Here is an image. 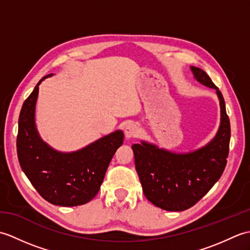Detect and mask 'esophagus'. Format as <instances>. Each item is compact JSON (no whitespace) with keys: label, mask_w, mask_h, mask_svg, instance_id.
Masks as SVG:
<instances>
[{"label":"esophagus","mask_w":250,"mask_h":250,"mask_svg":"<svg viewBox=\"0 0 250 250\" xmlns=\"http://www.w3.org/2000/svg\"><path fill=\"white\" fill-rule=\"evenodd\" d=\"M139 134V126L135 124H128L125 128V135L126 139H132V137H135Z\"/></svg>","instance_id":"esophagus-1"}]
</instances>
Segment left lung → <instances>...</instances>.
<instances>
[{"label":"left lung","instance_id":"1","mask_svg":"<svg viewBox=\"0 0 250 250\" xmlns=\"http://www.w3.org/2000/svg\"><path fill=\"white\" fill-rule=\"evenodd\" d=\"M196 82L214 89L220 105V125L214 139L198 149L174 152L146 141L132 145L143 192L153 205L169 211L190 208L218 182L226 167L230 120L219 89L207 74L190 66Z\"/></svg>","mask_w":250,"mask_h":250}]
</instances>
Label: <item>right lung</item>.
Returning a JSON list of instances; mask_svg holds the SVG:
<instances>
[{
  "instance_id": "obj_1",
  "label": "right lung",
  "mask_w": 250,
  "mask_h": 250,
  "mask_svg": "<svg viewBox=\"0 0 250 250\" xmlns=\"http://www.w3.org/2000/svg\"><path fill=\"white\" fill-rule=\"evenodd\" d=\"M52 75L41 79L21 108L18 160L42 198L59 206L83 205L99 192L111 158L124 143V132L116 130L71 152L59 151L47 144L36 129L35 106L40 84Z\"/></svg>"
}]
</instances>
